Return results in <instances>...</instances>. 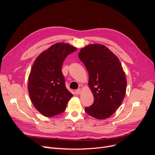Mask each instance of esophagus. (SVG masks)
Masks as SVG:
<instances>
[{"label":"esophagus","instance_id":"esophagus-1","mask_svg":"<svg viewBox=\"0 0 155 155\" xmlns=\"http://www.w3.org/2000/svg\"><path fill=\"white\" fill-rule=\"evenodd\" d=\"M76 94H79L81 93V90L80 88H78L76 91Z\"/></svg>","mask_w":155,"mask_h":155}]
</instances>
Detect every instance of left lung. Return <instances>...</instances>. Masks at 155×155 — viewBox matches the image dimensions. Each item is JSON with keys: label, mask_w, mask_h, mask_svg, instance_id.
I'll return each mask as SVG.
<instances>
[{"label": "left lung", "mask_w": 155, "mask_h": 155, "mask_svg": "<svg viewBox=\"0 0 155 155\" xmlns=\"http://www.w3.org/2000/svg\"><path fill=\"white\" fill-rule=\"evenodd\" d=\"M78 55L88 72L94 95L93 104L85 110L96 119L108 118L120 106L126 92L127 79L120 60L100 44L85 46Z\"/></svg>", "instance_id": "obj_1"}]
</instances>
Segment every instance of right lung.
<instances>
[{
    "label": "right lung",
    "mask_w": 155,
    "mask_h": 155,
    "mask_svg": "<svg viewBox=\"0 0 155 155\" xmlns=\"http://www.w3.org/2000/svg\"><path fill=\"white\" fill-rule=\"evenodd\" d=\"M76 50L67 43H56L42 52L33 64L28 92L36 109L46 117L63 112L73 96L65 86L61 67L67 55Z\"/></svg>",
    "instance_id": "1"
}]
</instances>
